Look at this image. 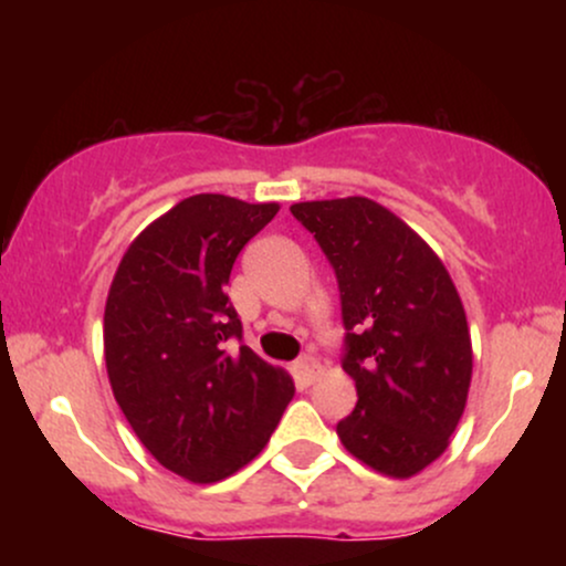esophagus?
<instances>
[{
  "mask_svg": "<svg viewBox=\"0 0 566 566\" xmlns=\"http://www.w3.org/2000/svg\"><path fill=\"white\" fill-rule=\"evenodd\" d=\"M319 373H322V367H319V361L314 359V356H303V359L295 361V375H297V380H303L305 386H308V382H314L316 378H319Z\"/></svg>",
  "mask_w": 566,
  "mask_h": 566,
  "instance_id": "34e87169",
  "label": "esophagus"
}]
</instances>
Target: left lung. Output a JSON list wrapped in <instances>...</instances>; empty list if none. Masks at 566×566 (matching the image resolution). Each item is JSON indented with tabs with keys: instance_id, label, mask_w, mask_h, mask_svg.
Listing matches in <instances>:
<instances>
[{
	"instance_id": "obj_1",
	"label": "left lung",
	"mask_w": 566,
	"mask_h": 566,
	"mask_svg": "<svg viewBox=\"0 0 566 566\" xmlns=\"http://www.w3.org/2000/svg\"><path fill=\"white\" fill-rule=\"evenodd\" d=\"M340 284L354 412L337 437L391 479L420 473L450 447L469 401L473 348L465 308L431 244L367 197L297 201Z\"/></svg>"
}]
</instances>
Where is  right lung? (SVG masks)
I'll return each instance as SVG.
<instances>
[{"instance_id":"add662e5","label":"right lung","mask_w":566,"mask_h":566,"mask_svg":"<svg viewBox=\"0 0 566 566\" xmlns=\"http://www.w3.org/2000/svg\"><path fill=\"white\" fill-rule=\"evenodd\" d=\"M276 201L197 193L143 229L122 255L103 314L116 405L167 471L212 484L269 444L295 382L250 346L229 350L242 322L226 295L242 247Z\"/></svg>"}]
</instances>
